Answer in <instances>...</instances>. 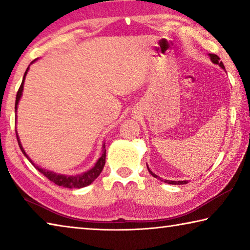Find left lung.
I'll list each match as a JSON object with an SVG mask.
<instances>
[{
  "mask_svg": "<svg viewBox=\"0 0 250 250\" xmlns=\"http://www.w3.org/2000/svg\"><path fill=\"white\" fill-rule=\"evenodd\" d=\"M209 57H210V61L213 62L214 64H218L219 66L222 67V68H225V66H224L223 62H222L221 61H219V59H221V58H219V57L217 56V55L209 54ZM146 167H147V166H146ZM147 170H149V172L151 173V175H153L154 177H158V176H156V175L154 174L153 172H152V171L150 170L149 167H147ZM166 182H167V183H168V184H174V185H181V184H186V183H188V181H167V180Z\"/></svg>",
  "mask_w": 250,
  "mask_h": 250,
  "instance_id": "obj_1",
  "label": "left lung"
}]
</instances>
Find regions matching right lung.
Returning a JSON list of instances; mask_svg holds the SVG:
<instances>
[{
  "label": "right lung",
  "mask_w": 250,
  "mask_h": 250,
  "mask_svg": "<svg viewBox=\"0 0 250 250\" xmlns=\"http://www.w3.org/2000/svg\"><path fill=\"white\" fill-rule=\"evenodd\" d=\"M28 71V68L26 69V71H25L24 74V77H23V82L22 83H21V86L19 88V91L18 94H16V100H15V112H16V109H18V104H19V101H20V98L21 96H22V91H23V86H24V80H25V76H26ZM16 138H18V142H19V146L21 147V150H22V152L24 153V155L26 156V158L29 160V162H31L34 167H35L37 170H39L42 174H43L44 176L47 177V179L49 181L54 182L55 184L56 185H59V186H64V188H84V186L89 185L91 184L92 182H94L97 177L99 176V174L101 173V171H103V168L104 167V163H105V149L104 146V152L103 154H101V156L99 158V160L97 161V163L95 164V167L91 168V170L84 172L83 174H80V175H75V176H67V175H62V174H57V173H54V172H50V171H46V170H43V168L39 167L37 166H35L32 162V160L28 158L27 154L25 153V151L23 149L22 145H21V142L19 140V135L18 133H16Z\"/></svg>",
  "instance_id": "right-lung-1"
}]
</instances>
